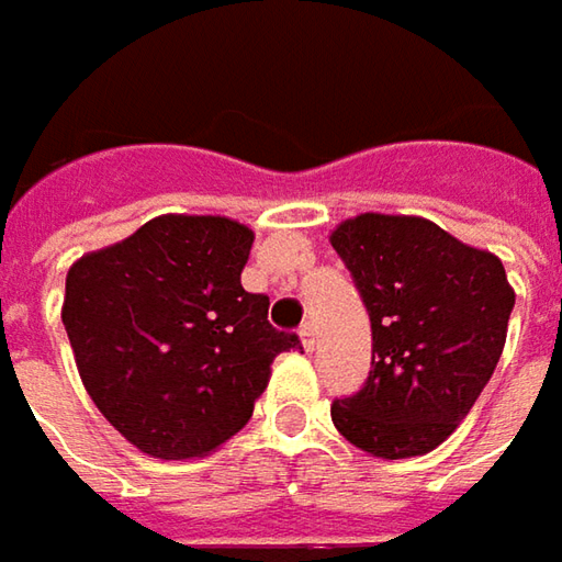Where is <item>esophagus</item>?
<instances>
[{"mask_svg":"<svg viewBox=\"0 0 562 562\" xmlns=\"http://www.w3.org/2000/svg\"><path fill=\"white\" fill-rule=\"evenodd\" d=\"M299 339H302V346L311 352V349H314V327H311V324H302V327H299Z\"/></svg>","mask_w":562,"mask_h":562,"instance_id":"34e87169","label":"esophagus"}]
</instances>
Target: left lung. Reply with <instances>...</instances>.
I'll return each mask as SVG.
<instances>
[{"mask_svg": "<svg viewBox=\"0 0 562 562\" xmlns=\"http://www.w3.org/2000/svg\"><path fill=\"white\" fill-rule=\"evenodd\" d=\"M371 317V374L336 400V430L380 459L440 447L487 386L516 292L501 257L422 216L361 213L329 235Z\"/></svg>", "mask_w": 562, "mask_h": 562, "instance_id": "1", "label": "left lung"}]
</instances>
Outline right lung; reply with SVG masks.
I'll use <instances>...</instances> for the list:
<instances>
[{
    "mask_svg": "<svg viewBox=\"0 0 562 562\" xmlns=\"http://www.w3.org/2000/svg\"><path fill=\"white\" fill-rule=\"evenodd\" d=\"M255 233L226 216L166 213L90 251L65 277L61 324L103 418L157 459H194L248 425L295 333L241 289Z\"/></svg>",
    "mask_w": 562,
    "mask_h": 562,
    "instance_id": "1",
    "label": "right lung"
}]
</instances>
